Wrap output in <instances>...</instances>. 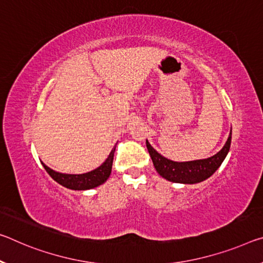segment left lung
Returning <instances> with one entry per match:
<instances>
[{
  "label": "left lung",
  "mask_w": 263,
  "mask_h": 263,
  "mask_svg": "<svg viewBox=\"0 0 263 263\" xmlns=\"http://www.w3.org/2000/svg\"><path fill=\"white\" fill-rule=\"evenodd\" d=\"M232 140V130L229 135L226 144L220 151L214 154L213 157L207 158V159H200L193 161L178 162L167 159L158 153L148 141L146 140V147L148 149L149 156L153 161L154 167L157 172L160 174L166 180L173 182H181V184H197V182L206 180L210 178L216 170L220 167L222 161L226 158L227 153L231 147Z\"/></svg>",
  "instance_id": "left-lung-1"
}]
</instances>
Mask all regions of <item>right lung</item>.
I'll use <instances>...</instances> for the list:
<instances>
[{"mask_svg":"<svg viewBox=\"0 0 263 263\" xmlns=\"http://www.w3.org/2000/svg\"><path fill=\"white\" fill-rule=\"evenodd\" d=\"M115 149L116 147H114V149H112L111 153L109 154V157H107V159L104 161L98 168L84 174H63L49 168L48 166H45L43 164V162H42V164H43V167L45 168V171L49 173V176L51 177L53 180L57 181L60 185L66 187V189L76 191L90 190L93 189V187L102 185L103 182H105L107 180V178L110 177L112 162H114Z\"/></svg>","mask_w":263,"mask_h":263,"instance_id":"obj_1","label":"right lung"}]
</instances>
